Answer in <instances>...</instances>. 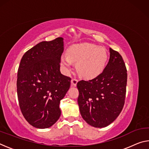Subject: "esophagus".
Instances as JSON below:
<instances>
[{
    "instance_id": "obj_1",
    "label": "esophagus",
    "mask_w": 149,
    "mask_h": 149,
    "mask_svg": "<svg viewBox=\"0 0 149 149\" xmlns=\"http://www.w3.org/2000/svg\"><path fill=\"white\" fill-rule=\"evenodd\" d=\"M71 82H72V85H73V86L75 87L77 85L78 80H77V79H76V78H73L71 81Z\"/></svg>"
}]
</instances>
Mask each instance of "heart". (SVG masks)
Wrapping results in <instances>:
<instances>
[{"mask_svg": "<svg viewBox=\"0 0 149 149\" xmlns=\"http://www.w3.org/2000/svg\"><path fill=\"white\" fill-rule=\"evenodd\" d=\"M67 57L63 56L60 63L64 71H71L73 62L77 63L76 70L81 76L93 79L104 70L107 60V52L104 47L91 43H81L70 47L66 52Z\"/></svg>", "mask_w": 149, "mask_h": 149, "instance_id": "obj_1", "label": "heart"}]
</instances>
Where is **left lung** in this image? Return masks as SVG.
<instances>
[{
	"mask_svg": "<svg viewBox=\"0 0 149 149\" xmlns=\"http://www.w3.org/2000/svg\"><path fill=\"white\" fill-rule=\"evenodd\" d=\"M110 59L94 79L78 81L81 115L89 125L104 127L116 119L125 103L127 74L120 53L110 48Z\"/></svg>",
	"mask_w": 149,
	"mask_h": 149,
	"instance_id": "obj_1",
	"label": "left lung"
}]
</instances>
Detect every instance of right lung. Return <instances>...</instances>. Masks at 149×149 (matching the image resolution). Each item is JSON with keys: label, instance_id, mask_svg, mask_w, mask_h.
Here are the masks:
<instances>
[{"label": "right lung", "instance_id": "obj_1", "mask_svg": "<svg viewBox=\"0 0 149 149\" xmlns=\"http://www.w3.org/2000/svg\"><path fill=\"white\" fill-rule=\"evenodd\" d=\"M63 38L42 41L22 56L17 70V93L22 114L35 127H51L61 114L60 102L71 78L60 72Z\"/></svg>", "mask_w": 149, "mask_h": 149}]
</instances>
